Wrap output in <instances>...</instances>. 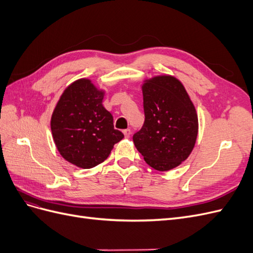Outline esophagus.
<instances>
[{"mask_svg": "<svg viewBox=\"0 0 253 253\" xmlns=\"http://www.w3.org/2000/svg\"><path fill=\"white\" fill-rule=\"evenodd\" d=\"M124 134L126 136V138H129V136H131V129H129V128L124 129Z\"/></svg>", "mask_w": 253, "mask_h": 253, "instance_id": "esophagus-1", "label": "esophagus"}]
</instances>
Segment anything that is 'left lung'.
Returning <instances> with one entry per match:
<instances>
[{"instance_id": "1", "label": "left lung", "mask_w": 253, "mask_h": 253, "mask_svg": "<svg viewBox=\"0 0 253 253\" xmlns=\"http://www.w3.org/2000/svg\"><path fill=\"white\" fill-rule=\"evenodd\" d=\"M144 124L133 135L144 162L158 171L179 166L192 152L198 132L194 105L179 80L158 76L142 85Z\"/></svg>"}]
</instances>
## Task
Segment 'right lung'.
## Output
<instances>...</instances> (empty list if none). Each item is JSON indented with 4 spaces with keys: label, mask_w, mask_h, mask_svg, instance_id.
<instances>
[{
    "label": "right lung",
    "mask_w": 253,
    "mask_h": 253,
    "mask_svg": "<svg viewBox=\"0 0 253 253\" xmlns=\"http://www.w3.org/2000/svg\"><path fill=\"white\" fill-rule=\"evenodd\" d=\"M102 99L103 91L90 80L79 79L66 87L51 116V133L60 154L83 169L104 162L114 144L125 137L114 128Z\"/></svg>",
    "instance_id": "obj_1"
}]
</instances>
